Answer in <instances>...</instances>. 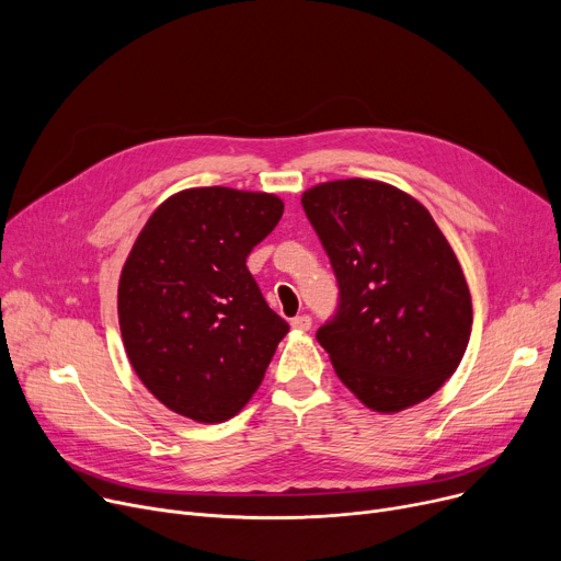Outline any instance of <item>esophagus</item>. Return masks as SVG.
I'll return each mask as SVG.
<instances>
[{"label": "esophagus", "mask_w": 561, "mask_h": 561, "mask_svg": "<svg viewBox=\"0 0 561 561\" xmlns=\"http://www.w3.org/2000/svg\"><path fill=\"white\" fill-rule=\"evenodd\" d=\"M290 328L293 330H300V332H307L311 330V318L309 316H296L290 320Z\"/></svg>", "instance_id": "1"}]
</instances>
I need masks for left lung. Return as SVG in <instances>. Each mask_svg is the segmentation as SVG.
I'll list each match as a JSON object with an SVG mask.
<instances>
[{"instance_id": "left-lung-1", "label": "left lung", "mask_w": 561, "mask_h": 561, "mask_svg": "<svg viewBox=\"0 0 561 561\" xmlns=\"http://www.w3.org/2000/svg\"><path fill=\"white\" fill-rule=\"evenodd\" d=\"M305 214L339 282V307L316 332L343 385L396 414L457 370L473 325L461 265L425 206L370 180L318 184Z\"/></svg>"}]
</instances>
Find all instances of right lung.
Listing matches in <instances>:
<instances>
[{"label": "right lung", "mask_w": 561, "mask_h": 561, "mask_svg": "<svg viewBox=\"0 0 561 561\" xmlns=\"http://www.w3.org/2000/svg\"><path fill=\"white\" fill-rule=\"evenodd\" d=\"M282 214L271 193L188 188L138 233L117 318L136 375L174 414L222 423L259 389L288 322L263 300L245 259Z\"/></svg>", "instance_id": "obj_1"}]
</instances>
